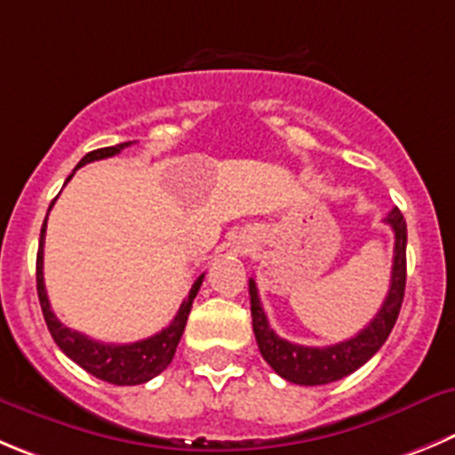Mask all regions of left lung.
<instances>
[{
  "label": "left lung",
  "instance_id": "8db88e82",
  "mask_svg": "<svg viewBox=\"0 0 455 455\" xmlns=\"http://www.w3.org/2000/svg\"><path fill=\"white\" fill-rule=\"evenodd\" d=\"M386 224L395 233V256L393 271H390V287L386 300L381 303L379 312L375 314L371 323L355 334L352 339L334 346L309 347L280 339L271 330L267 314L262 309L260 296H258L256 280L249 278V296H251V318L253 334H256L260 355L265 362L278 372L283 379L300 386H321L347 377L379 350L388 339L395 321L400 316L402 300H404L406 287V222L400 208H393L386 218Z\"/></svg>",
  "mask_w": 455,
  "mask_h": 455
}]
</instances>
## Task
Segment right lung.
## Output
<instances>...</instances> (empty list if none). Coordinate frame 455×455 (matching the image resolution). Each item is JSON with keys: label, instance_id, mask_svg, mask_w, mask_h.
Listing matches in <instances>:
<instances>
[{"label": "right lung", "instance_id": "add662e5", "mask_svg": "<svg viewBox=\"0 0 455 455\" xmlns=\"http://www.w3.org/2000/svg\"><path fill=\"white\" fill-rule=\"evenodd\" d=\"M127 146H132V141L89 152V155H84L83 159H80V164L76 165V168H80V165L84 164H92V161L108 159V156L118 155V152L125 150ZM71 177L74 175H69V180ZM51 206H53V204H51ZM44 233H46V220L44 224H42L40 249H37V262H36L37 299H40L46 328H49L51 337H53V341L58 343V347L69 356L71 362H76L80 368H84L89 375L99 377V379L109 381V384H116V386L146 384V381H150L152 377L164 372L165 368L170 366V362H172L177 346H180V339L181 334H184L186 321H188L190 307H193V300L204 283V274L197 275V280H195L193 287H190L188 291V299H184L177 316L172 318L168 328H164L161 332L152 334V337L148 339H141V341L121 343V346H118V343L93 341V339L84 337V334L62 325L60 321H58V316L53 314V309H51L49 296H46V290H44V271H42L44 269Z\"/></svg>", "mask_w": 455, "mask_h": 455}]
</instances>
